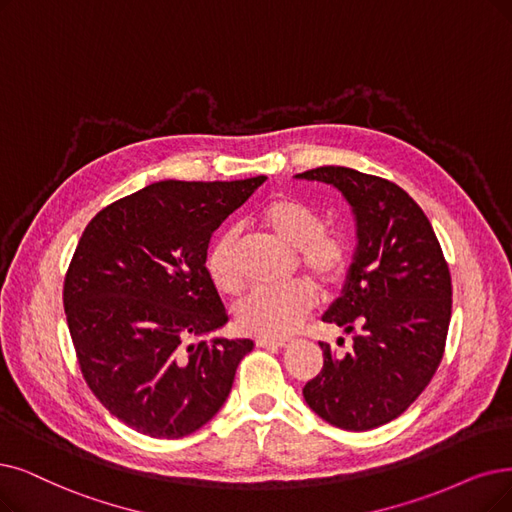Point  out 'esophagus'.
<instances>
[{
	"label": "esophagus",
	"instance_id": "esophagus-1",
	"mask_svg": "<svg viewBox=\"0 0 512 512\" xmlns=\"http://www.w3.org/2000/svg\"><path fill=\"white\" fill-rule=\"evenodd\" d=\"M256 346L260 349H285V346H290L288 338H256Z\"/></svg>",
	"mask_w": 512,
	"mask_h": 512
}]
</instances>
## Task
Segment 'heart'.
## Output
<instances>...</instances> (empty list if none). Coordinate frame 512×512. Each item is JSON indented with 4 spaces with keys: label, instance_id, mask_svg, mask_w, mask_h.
Wrapping results in <instances>:
<instances>
[{
    "label": "heart",
    "instance_id": "obj_1",
    "mask_svg": "<svg viewBox=\"0 0 512 512\" xmlns=\"http://www.w3.org/2000/svg\"><path fill=\"white\" fill-rule=\"evenodd\" d=\"M279 241L296 250L298 267L317 285L334 283L346 267L344 243L323 231L321 214L302 199L281 195L271 199L260 214ZM206 269L216 288L233 294L241 288V267L237 260V231L218 235L206 258ZM313 306V294L304 283L258 285L235 302V323L241 332L262 338L292 334Z\"/></svg>",
    "mask_w": 512,
    "mask_h": 512
}]
</instances>
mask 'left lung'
I'll use <instances>...</instances> for the list:
<instances>
[{
	"instance_id": "obj_1",
	"label": "left lung",
	"mask_w": 512,
	"mask_h": 512,
	"mask_svg": "<svg viewBox=\"0 0 512 512\" xmlns=\"http://www.w3.org/2000/svg\"><path fill=\"white\" fill-rule=\"evenodd\" d=\"M342 193L357 245L325 323L353 336V351L323 349V370L302 388L311 410L344 431H370L401 416L443 357L452 279L431 222L395 182L342 166L296 174Z\"/></svg>"
}]
</instances>
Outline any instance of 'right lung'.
Returning a JSON list of instances; mask_svg holds the SVG:
<instances>
[{"instance_id":"obj_1","label":"right lung","mask_w":512,"mask_h":512,"mask_svg":"<svg viewBox=\"0 0 512 512\" xmlns=\"http://www.w3.org/2000/svg\"><path fill=\"white\" fill-rule=\"evenodd\" d=\"M264 180L155 182L100 210L77 243L63 300L81 374L142 435L180 439L208 424L254 349L250 338L206 340L229 319L206 258Z\"/></svg>"}]
</instances>
